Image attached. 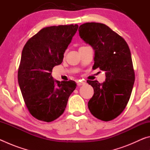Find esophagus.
Masks as SVG:
<instances>
[{"label": "esophagus", "instance_id": "esophagus-1", "mask_svg": "<svg viewBox=\"0 0 150 150\" xmlns=\"http://www.w3.org/2000/svg\"><path fill=\"white\" fill-rule=\"evenodd\" d=\"M85 84V81H77V85L78 86H81V85H83Z\"/></svg>", "mask_w": 150, "mask_h": 150}]
</instances>
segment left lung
Here are the masks:
<instances>
[{
  "label": "left lung",
  "mask_w": 150,
  "mask_h": 150,
  "mask_svg": "<svg viewBox=\"0 0 150 150\" xmlns=\"http://www.w3.org/2000/svg\"><path fill=\"white\" fill-rule=\"evenodd\" d=\"M79 32L95 50L93 69L99 68L106 75L103 83L87 81L94 89L88 109L99 120H112L126 108L133 88L135 73L130 48L122 37L104 24L87 22Z\"/></svg>",
  "instance_id": "obj_1"
}]
</instances>
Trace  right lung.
<instances>
[{
	"label": "right lung",
	"instance_id": "add662e5",
	"mask_svg": "<svg viewBox=\"0 0 150 150\" xmlns=\"http://www.w3.org/2000/svg\"><path fill=\"white\" fill-rule=\"evenodd\" d=\"M77 24L45 27L28 40L22 50L18 80L25 105L32 116L50 122L64 112L76 88L73 81H54L52 69L78 29Z\"/></svg>",
	"mask_w": 150,
	"mask_h": 150
}]
</instances>
